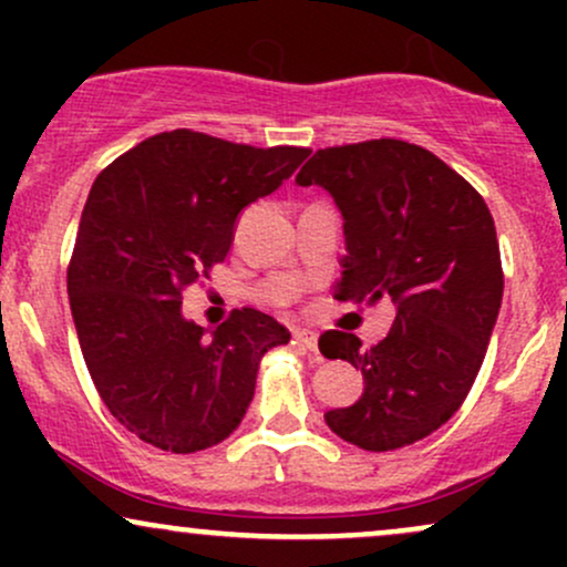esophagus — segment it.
Listing matches in <instances>:
<instances>
[{"mask_svg":"<svg viewBox=\"0 0 567 567\" xmlns=\"http://www.w3.org/2000/svg\"><path fill=\"white\" fill-rule=\"evenodd\" d=\"M292 341L298 343V347L309 349V351H317V333L309 328H296L292 330Z\"/></svg>","mask_w":567,"mask_h":567,"instance_id":"obj_1","label":"esophagus"}]
</instances>
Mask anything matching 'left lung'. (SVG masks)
I'll return each mask as SVG.
<instances>
[{
	"mask_svg": "<svg viewBox=\"0 0 567 567\" xmlns=\"http://www.w3.org/2000/svg\"><path fill=\"white\" fill-rule=\"evenodd\" d=\"M296 184L322 186L341 210L347 256L333 298H389L396 309L370 349L341 330L320 338L328 360L365 379L360 400L324 421L362 451L413 445L461 408L485 360L504 296L491 210L440 157L394 138L320 148Z\"/></svg>",
	"mask_w": 567,
	"mask_h": 567,
	"instance_id": "1",
	"label": "left lung"
}]
</instances>
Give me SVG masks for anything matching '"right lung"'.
<instances>
[{"instance_id": "1", "label": "right lung", "mask_w": 567, "mask_h": 567, "mask_svg": "<svg viewBox=\"0 0 567 567\" xmlns=\"http://www.w3.org/2000/svg\"><path fill=\"white\" fill-rule=\"evenodd\" d=\"M309 154L173 130L90 188L66 277L71 317L101 400L148 445L197 453L224 442L256 394L261 357L290 341L258 309H237L207 336L181 303L226 258L239 213Z\"/></svg>"}]
</instances>
